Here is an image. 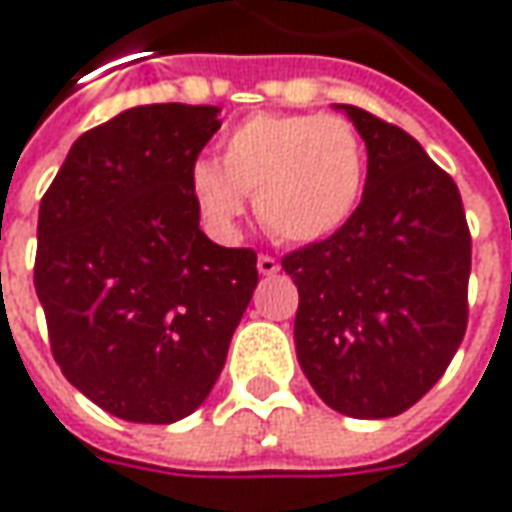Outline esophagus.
Here are the masks:
<instances>
[{"instance_id": "1", "label": "esophagus", "mask_w": 512, "mask_h": 512, "mask_svg": "<svg viewBox=\"0 0 512 512\" xmlns=\"http://www.w3.org/2000/svg\"><path fill=\"white\" fill-rule=\"evenodd\" d=\"M256 267H259V273H262V276H273V273H279V262H276L273 256H265V253L259 256Z\"/></svg>"}]
</instances>
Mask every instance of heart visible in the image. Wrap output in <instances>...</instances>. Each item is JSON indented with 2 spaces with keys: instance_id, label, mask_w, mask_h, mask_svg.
<instances>
[{
  "instance_id": "obj_1",
  "label": "heart",
  "mask_w": 512,
  "mask_h": 512,
  "mask_svg": "<svg viewBox=\"0 0 512 512\" xmlns=\"http://www.w3.org/2000/svg\"><path fill=\"white\" fill-rule=\"evenodd\" d=\"M367 176L359 130L342 116L253 113L222 139L216 162L190 168V196L216 230H233L256 196L259 222L282 242L310 245L356 213Z\"/></svg>"
}]
</instances>
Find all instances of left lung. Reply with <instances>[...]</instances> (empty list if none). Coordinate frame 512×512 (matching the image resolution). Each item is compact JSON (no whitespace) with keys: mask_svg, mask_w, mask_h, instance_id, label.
<instances>
[{"mask_svg":"<svg viewBox=\"0 0 512 512\" xmlns=\"http://www.w3.org/2000/svg\"><path fill=\"white\" fill-rule=\"evenodd\" d=\"M344 110L367 148L353 219L282 259L296 356L336 413L390 419L442 379L467 327L470 230L456 182L402 128Z\"/></svg>","mask_w":512,"mask_h":512,"instance_id":"8db88e82","label":"left lung"}]
</instances>
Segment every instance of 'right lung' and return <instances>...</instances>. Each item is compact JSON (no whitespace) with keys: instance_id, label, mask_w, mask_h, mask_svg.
I'll list each match as a JSON object with an SVG mask.
<instances>
[{"instance_id":"right-lung-1","label":"right lung","mask_w":512,"mask_h":512,"mask_svg":"<svg viewBox=\"0 0 512 512\" xmlns=\"http://www.w3.org/2000/svg\"><path fill=\"white\" fill-rule=\"evenodd\" d=\"M213 105H139L82 133L39 205L33 285L53 359L125 422L205 402L259 285L256 253L199 230L190 168Z\"/></svg>"}]
</instances>
